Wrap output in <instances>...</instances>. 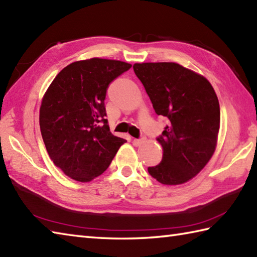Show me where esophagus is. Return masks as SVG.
Instances as JSON below:
<instances>
[{"label": "esophagus", "mask_w": 257, "mask_h": 257, "mask_svg": "<svg viewBox=\"0 0 257 257\" xmlns=\"http://www.w3.org/2000/svg\"><path fill=\"white\" fill-rule=\"evenodd\" d=\"M146 142V138H142V139H134L133 140V144L135 145V146H142L144 143Z\"/></svg>", "instance_id": "1"}]
</instances>
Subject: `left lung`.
Masks as SVG:
<instances>
[{
    "label": "left lung",
    "instance_id": "1",
    "mask_svg": "<svg viewBox=\"0 0 257 257\" xmlns=\"http://www.w3.org/2000/svg\"><path fill=\"white\" fill-rule=\"evenodd\" d=\"M155 112L168 125L157 139L163 159L149 174L160 184L188 182L213 157L220 124L218 98L204 75L175 62L135 63Z\"/></svg>",
    "mask_w": 257,
    "mask_h": 257
}]
</instances>
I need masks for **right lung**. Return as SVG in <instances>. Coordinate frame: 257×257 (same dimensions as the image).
Wrapping results in <instances>:
<instances>
[{
    "mask_svg": "<svg viewBox=\"0 0 257 257\" xmlns=\"http://www.w3.org/2000/svg\"><path fill=\"white\" fill-rule=\"evenodd\" d=\"M130 68L118 60L75 61L63 68L45 91L40 129L50 158L68 177L91 182L125 143L110 132L104 99L110 82Z\"/></svg>",
    "mask_w": 257,
    "mask_h": 257,
    "instance_id": "1",
    "label": "right lung"
}]
</instances>
